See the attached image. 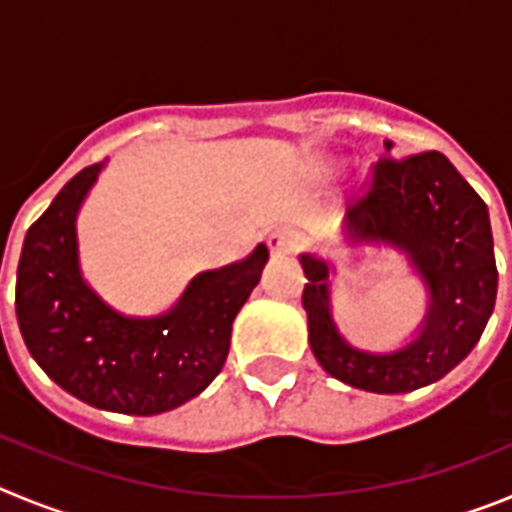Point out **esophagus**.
Segmentation results:
<instances>
[{"mask_svg": "<svg viewBox=\"0 0 512 512\" xmlns=\"http://www.w3.org/2000/svg\"><path fill=\"white\" fill-rule=\"evenodd\" d=\"M297 233L295 230L289 228H282V230H274V233L269 235V248L274 256H282V253H292L297 248Z\"/></svg>", "mask_w": 512, "mask_h": 512, "instance_id": "obj_1", "label": "esophagus"}]
</instances>
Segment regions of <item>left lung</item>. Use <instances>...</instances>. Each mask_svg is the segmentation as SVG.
I'll return each mask as SVG.
<instances>
[{
    "label": "left lung",
    "mask_w": 512,
    "mask_h": 512,
    "mask_svg": "<svg viewBox=\"0 0 512 512\" xmlns=\"http://www.w3.org/2000/svg\"><path fill=\"white\" fill-rule=\"evenodd\" d=\"M387 156L372 166L369 192L348 207L354 241H384L408 253L431 307L420 336L392 354L359 351L330 312L328 264L302 256L310 346L325 372L356 390L400 395L438 382L477 346L497 295L487 205L438 151Z\"/></svg>",
    "instance_id": "8db88e82"
}]
</instances>
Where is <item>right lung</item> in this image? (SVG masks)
Returning a JSON list of instances; mask_svg holds the SVG:
<instances>
[{
	"mask_svg": "<svg viewBox=\"0 0 512 512\" xmlns=\"http://www.w3.org/2000/svg\"><path fill=\"white\" fill-rule=\"evenodd\" d=\"M99 169L87 166L63 184L27 230L17 320L27 351L69 395L112 413H166L220 374L233 320L259 284L269 248L261 243L241 264L202 271L166 315L125 318L94 295L79 269L76 212Z\"/></svg>",
	"mask_w": 512,
	"mask_h": 512,
	"instance_id": "right-lung-1",
	"label": "right lung"
}]
</instances>
